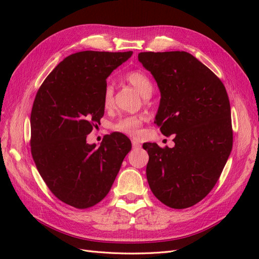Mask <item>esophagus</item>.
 I'll use <instances>...</instances> for the list:
<instances>
[{"instance_id":"esophagus-1","label":"esophagus","mask_w":259,"mask_h":259,"mask_svg":"<svg viewBox=\"0 0 259 259\" xmlns=\"http://www.w3.org/2000/svg\"><path fill=\"white\" fill-rule=\"evenodd\" d=\"M133 148L134 149H140L141 148L140 142H138L137 140H133Z\"/></svg>"}]
</instances>
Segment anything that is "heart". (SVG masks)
Segmentation results:
<instances>
[{"label":"heart","mask_w":259,"mask_h":259,"mask_svg":"<svg viewBox=\"0 0 259 259\" xmlns=\"http://www.w3.org/2000/svg\"><path fill=\"white\" fill-rule=\"evenodd\" d=\"M124 79L129 82L131 85H134L144 97H149L152 92V82L145 72L139 70L131 71L126 73ZM103 107L106 109H110L113 106V89L111 85L106 87L103 91L102 97ZM145 122V117L142 115H128L119 119L117 122L112 124V129L117 133L123 134L130 137H137L140 133V128Z\"/></svg>","instance_id":"b5f03b06"}]
</instances>
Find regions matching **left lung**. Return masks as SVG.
I'll use <instances>...</instances> for the list:
<instances>
[{
  "mask_svg": "<svg viewBox=\"0 0 259 259\" xmlns=\"http://www.w3.org/2000/svg\"><path fill=\"white\" fill-rule=\"evenodd\" d=\"M161 93L155 123L175 147L144 144L147 179L164 205L184 209L202 200L216 185L233 148L228 95L221 79L185 51L141 52Z\"/></svg>",
  "mask_w": 259,
  "mask_h": 259,
  "instance_id": "obj_1",
  "label": "left lung"
}]
</instances>
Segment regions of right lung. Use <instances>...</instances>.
<instances>
[{
	"label": "right lung",
	"instance_id": "obj_1",
	"mask_svg": "<svg viewBox=\"0 0 259 259\" xmlns=\"http://www.w3.org/2000/svg\"><path fill=\"white\" fill-rule=\"evenodd\" d=\"M133 51H82L60 62L43 81L31 112V153L42 179L58 199L90 208L108 195L131 142L107 136L100 147L87 135L100 123L107 78Z\"/></svg>",
	"mask_w": 259,
	"mask_h": 259
}]
</instances>
